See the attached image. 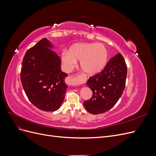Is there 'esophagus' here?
<instances>
[{"mask_svg":"<svg viewBox=\"0 0 156 156\" xmlns=\"http://www.w3.org/2000/svg\"><path fill=\"white\" fill-rule=\"evenodd\" d=\"M66 82L67 84H68V85H69V86H72V87L76 86L78 84L77 77H72V76L68 77L66 78Z\"/></svg>","mask_w":156,"mask_h":156,"instance_id":"1","label":"esophagus"}]
</instances>
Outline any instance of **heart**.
I'll return each instance as SVG.
<instances>
[{
	"instance_id": "b5f03b06",
	"label": "heart",
	"mask_w": 156,
	"mask_h": 156,
	"mask_svg": "<svg viewBox=\"0 0 156 156\" xmlns=\"http://www.w3.org/2000/svg\"><path fill=\"white\" fill-rule=\"evenodd\" d=\"M64 68L70 72L81 61L80 66L88 75H96L104 69L108 60V51L105 47L96 43H80L73 45L69 51L62 54Z\"/></svg>"
}]
</instances>
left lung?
Masks as SVG:
<instances>
[{"label":"left lung","mask_w":156,"mask_h":156,"mask_svg":"<svg viewBox=\"0 0 156 156\" xmlns=\"http://www.w3.org/2000/svg\"><path fill=\"white\" fill-rule=\"evenodd\" d=\"M126 77L127 66L123 56L119 53L109 60L100 73L87 81V84L92 91V97L84 101L87 111L98 115L114 107L124 90Z\"/></svg>","instance_id":"obj_1"}]
</instances>
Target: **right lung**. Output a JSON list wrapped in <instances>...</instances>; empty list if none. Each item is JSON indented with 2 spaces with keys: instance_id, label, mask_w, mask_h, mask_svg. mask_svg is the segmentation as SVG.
I'll return each instance as SVG.
<instances>
[{
  "instance_id": "1",
  "label": "right lung",
  "mask_w": 156,
  "mask_h": 156,
  "mask_svg": "<svg viewBox=\"0 0 156 156\" xmlns=\"http://www.w3.org/2000/svg\"><path fill=\"white\" fill-rule=\"evenodd\" d=\"M45 38L28 49L23 59L21 81L29 101L44 111L58 110L64 100L68 74L60 69L59 56Z\"/></svg>"
}]
</instances>
